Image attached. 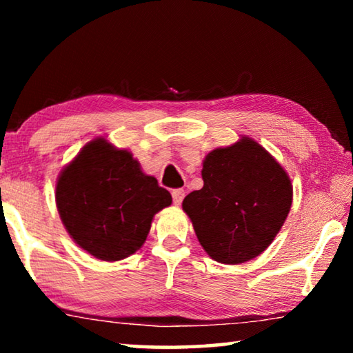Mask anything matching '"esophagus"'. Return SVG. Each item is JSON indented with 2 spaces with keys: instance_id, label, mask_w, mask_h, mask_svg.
<instances>
[{
  "instance_id": "34e87169",
  "label": "esophagus",
  "mask_w": 353,
  "mask_h": 353,
  "mask_svg": "<svg viewBox=\"0 0 353 353\" xmlns=\"http://www.w3.org/2000/svg\"><path fill=\"white\" fill-rule=\"evenodd\" d=\"M171 194H172V201H174V204L181 205L183 198H185V191L182 188H176V190H172Z\"/></svg>"
}]
</instances>
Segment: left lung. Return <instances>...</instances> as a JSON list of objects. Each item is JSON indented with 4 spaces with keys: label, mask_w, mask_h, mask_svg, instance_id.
Returning a JSON list of instances; mask_svg holds the SVG:
<instances>
[{
    "label": "left lung",
    "mask_w": 353,
    "mask_h": 353,
    "mask_svg": "<svg viewBox=\"0 0 353 353\" xmlns=\"http://www.w3.org/2000/svg\"><path fill=\"white\" fill-rule=\"evenodd\" d=\"M204 187L182 208L213 260L238 265L260 255L282 229L292 202L286 171L249 137L218 148L202 166Z\"/></svg>",
    "instance_id": "obj_1"
}]
</instances>
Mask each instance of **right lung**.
<instances>
[{"mask_svg": "<svg viewBox=\"0 0 353 353\" xmlns=\"http://www.w3.org/2000/svg\"><path fill=\"white\" fill-rule=\"evenodd\" d=\"M168 190L146 176L126 149L105 139L87 143L65 166L56 204L76 244L104 261H117L141 248L154 214L171 205Z\"/></svg>", "mask_w": 353, "mask_h": 353, "instance_id": "obj_1", "label": "right lung"}]
</instances>
